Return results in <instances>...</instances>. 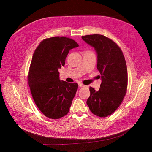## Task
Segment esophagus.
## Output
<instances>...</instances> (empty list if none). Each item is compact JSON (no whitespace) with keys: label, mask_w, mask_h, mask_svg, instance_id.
Segmentation results:
<instances>
[{"label":"esophagus","mask_w":152,"mask_h":152,"mask_svg":"<svg viewBox=\"0 0 152 152\" xmlns=\"http://www.w3.org/2000/svg\"><path fill=\"white\" fill-rule=\"evenodd\" d=\"M79 87H84L85 86L83 85V84H81V83H80V84H79Z\"/></svg>","instance_id":"obj_1"}]
</instances>
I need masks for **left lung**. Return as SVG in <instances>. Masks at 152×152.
I'll use <instances>...</instances> for the list:
<instances>
[{"mask_svg": "<svg viewBox=\"0 0 152 152\" xmlns=\"http://www.w3.org/2000/svg\"><path fill=\"white\" fill-rule=\"evenodd\" d=\"M84 41L94 48L97 55V69L102 84L98 91L90 87L87 104L94 114L106 117L122 103L128 84V72L122 50L109 38L99 34L83 36Z\"/></svg>", "mask_w": 152, "mask_h": 152, "instance_id": "left-lung-1", "label": "left lung"}]
</instances>
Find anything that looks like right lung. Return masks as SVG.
I'll return each mask as SVG.
<instances>
[{
  "mask_svg": "<svg viewBox=\"0 0 152 152\" xmlns=\"http://www.w3.org/2000/svg\"><path fill=\"white\" fill-rule=\"evenodd\" d=\"M78 46L72 39L54 37L44 39L33 54L28 83L36 105L48 118L58 119L69 112L78 84L60 80L58 69L69 50Z\"/></svg>",
  "mask_w": 152,
  "mask_h": 152,
  "instance_id": "1",
  "label": "right lung"
}]
</instances>
